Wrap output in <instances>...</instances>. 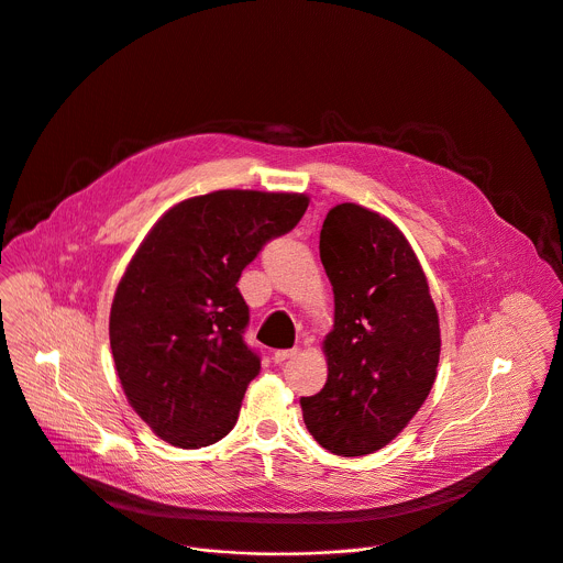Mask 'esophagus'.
I'll list each match as a JSON object with an SVG mask.
<instances>
[{
    "label": "esophagus",
    "mask_w": 563,
    "mask_h": 563,
    "mask_svg": "<svg viewBox=\"0 0 563 563\" xmlns=\"http://www.w3.org/2000/svg\"><path fill=\"white\" fill-rule=\"evenodd\" d=\"M298 353V349H278V351H274V355H272V360L276 362V364H283L285 360H289V357H294Z\"/></svg>",
    "instance_id": "1"
}]
</instances>
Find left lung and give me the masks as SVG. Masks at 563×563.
I'll return each instance as SVG.
<instances>
[{
  "label": "left lung",
  "instance_id": "left-lung-1",
  "mask_svg": "<svg viewBox=\"0 0 563 563\" xmlns=\"http://www.w3.org/2000/svg\"><path fill=\"white\" fill-rule=\"evenodd\" d=\"M320 261L333 287L324 338L327 383L300 398L313 440L342 457L387 446L431 394L440 320L422 265L405 234L355 203L329 210Z\"/></svg>",
  "mask_w": 563,
  "mask_h": 563
}]
</instances>
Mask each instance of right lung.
Here are the masks:
<instances>
[{"mask_svg":"<svg viewBox=\"0 0 563 563\" xmlns=\"http://www.w3.org/2000/svg\"><path fill=\"white\" fill-rule=\"evenodd\" d=\"M309 199L219 190L167 210L132 256L110 309V346L130 407L165 442L201 449L225 438L261 357L236 283Z\"/></svg>","mask_w":563,"mask_h":563,"instance_id":"add662e5","label":"right lung"}]
</instances>
